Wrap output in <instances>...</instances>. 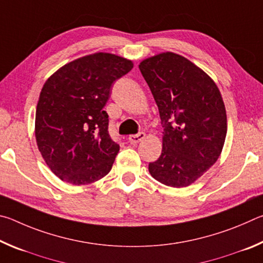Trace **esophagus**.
I'll return each mask as SVG.
<instances>
[{
    "label": "esophagus",
    "mask_w": 263,
    "mask_h": 263,
    "mask_svg": "<svg viewBox=\"0 0 263 263\" xmlns=\"http://www.w3.org/2000/svg\"><path fill=\"white\" fill-rule=\"evenodd\" d=\"M145 133L144 132H139L137 133V135H131L128 137V141L131 142V144H137V142L141 141L142 139H145Z\"/></svg>",
    "instance_id": "34e87169"
}]
</instances>
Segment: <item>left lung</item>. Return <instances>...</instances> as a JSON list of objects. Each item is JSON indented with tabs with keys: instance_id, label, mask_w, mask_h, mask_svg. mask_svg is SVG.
Masks as SVG:
<instances>
[{
	"instance_id": "left-lung-1",
	"label": "left lung",
	"mask_w": 263,
	"mask_h": 263,
	"mask_svg": "<svg viewBox=\"0 0 263 263\" xmlns=\"http://www.w3.org/2000/svg\"><path fill=\"white\" fill-rule=\"evenodd\" d=\"M139 69L163 127L161 155L148 171L168 186L190 185L217 161L224 146L228 119L219 89L201 68L172 52L145 59Z\"/></svg>"
}]
</instances>
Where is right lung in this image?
Masks as SVG:
<instances>
[{
	"mask_svg": "<svg viewBox=\"0 0 263 263\" xmlns=\"http://www.w3.org/2000/svg\"><path fill=\"white\" fill-rule=\"evenodd\" d=\"M133 68L131 60L95 53L62 66L47 79L35 110V140L51 171L75 185L111 171L119 145L103 108L111 87Z\"/></svg>",
	"mask_w": 263,
	"mask_h": 263,
	"instance_id": "obj_1",
	"label": "right lung"
}]
</instances>
